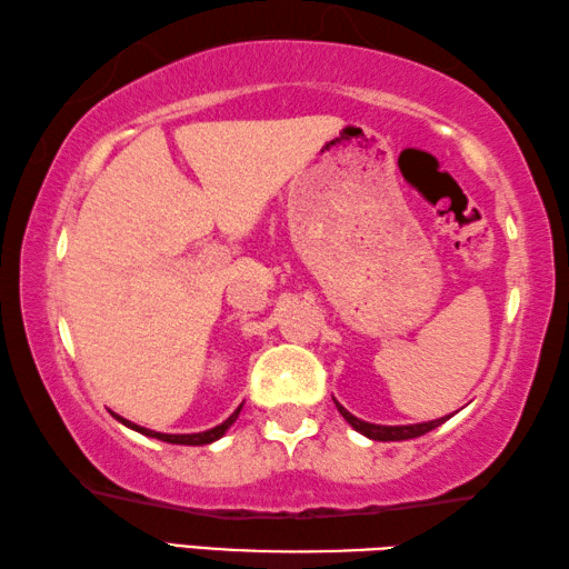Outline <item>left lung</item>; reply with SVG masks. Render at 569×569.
Listing matches in <instances>:
<instances>
[{"label":"left lung","mask_w":569,"mask_h":569,"mask_svg":"<svg viewBox=\"0 0 569 569\" xmlns=\"http://www.w3.org/2000/svg\"><path fill=\"white\" fill-rule=\"evenodd\" d=\"M336 401V399H333ZM336 409L341 411V417L351 423V427L359 431V435L369 437L373 441H403V439H413V437H421L427 435V431L437 429L439 423H445L449 417H441V419H435V421H423V423H407V427H383V423H369V421H361L356 419L351 411H346L339 401H336Z\"/></svg>","instance_id":"left-lung-1"}]
</instances>
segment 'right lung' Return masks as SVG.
Here are the masks:
<instances>
[{"label": "right lung", "instance_id": "1", "mask_svg": "<svg viewBox=\"0 0 569 569\" xmlns=\"http://www.w3.org/2000/svg\"><path fill=\"white\" fill-rule=\"evenodd\" d=\"M238 413H240V407L230 413V417L223 421V423H218V427H213V429H208V431H200V435H162V431H152V429H146V427H138V423H132V421H128V419H122V417H118V413L112 411V417L118 419L120 423H124V427H130V429H134V431H140V435H146V437H152V439H160V441H168V445H188V447H203V445H210V441H216V439H220L228 431V427L230 423H233L236 419H238Z\"/></svg>", "mask_w": 569, "mask_h": 569}]
</instances>
